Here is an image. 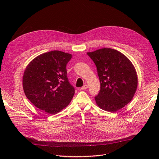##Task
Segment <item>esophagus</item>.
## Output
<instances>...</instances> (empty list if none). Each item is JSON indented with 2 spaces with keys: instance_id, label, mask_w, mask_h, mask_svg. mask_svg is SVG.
<instances>
[{
  "instance_id": "esophagus-1",
  "label": "esophagus",
  "mask_w": 159,
  "mask_h": 159,
  "mask_svg": "<svg viewBox=\"0 0 159 159\" xmlns=\"http://www.w3.org/2000/svg\"><path fill=\"white\" fill-rule=\"evenodd\" d=\"M88 88V86L87 84H84L80 89H81L82 90H84V89H86Z\"/></svg>"
}]
</instances>
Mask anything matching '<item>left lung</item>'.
I'll return each mask as SVG.
<instances>
[{
	"mask_svg": "<svg viewBox=\"0 0 159 159\" xmlns=\"http://www.w3.org/2000/svg\"><path fill=\"white\" fill-rule=\"evenodd\" d=\"M87 54L96 65L101 90L95 97L101 109L116 112L128 104L134 97L138 77L134 66L121 52L102 48Z\"/></svg>",
	"mask_w": 159,
	"mask_h": 159,
	"instance_id": "left-lung-1",
	"label": "left lung"
}]
</instances>
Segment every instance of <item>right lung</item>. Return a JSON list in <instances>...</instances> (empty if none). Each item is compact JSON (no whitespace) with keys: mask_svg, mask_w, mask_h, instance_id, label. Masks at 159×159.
<instances>
[{"mask_svg":"<svg viewBox=\"0 0 159 159\" xmlns=\"http://www.w3.org/2000/svg\"><path fill=\"white\" fill-rule=\"evenodd\" d=\"M71 57L54 50L39 55L28 64L22 78L24 92L39 109L55 115L70 103L75 89L67 77L66 65Z\"/></svg>","mask_w":159,"mask_h":159,"instance_id":"add662e5","label":"right lung"}]
</instances>
